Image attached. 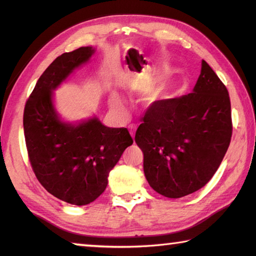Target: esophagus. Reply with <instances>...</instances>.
Instances as JSON below:
<instances>
[{
    "label": "esophagus",
    "mask_w": 256,
    "mask_h": 256,
    "mask_svg": "<svg viewBox=\"0 0 256 256\" xmlns=\"http://www.w3.org/2000/svg\"><path fill=\"white\" fill-rule=\"evenodd\" d=\"M128 130H130V133H131V136L132 138H134V136H136V125H130V128H128Z\"/></svg>",
    "instance_id": "esophagus-1"
}]
</instances>
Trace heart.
<instances>
[{"label": "heart", "instance_id": "obj_1", "mask_svg": "<svg viewBox=\"0 0 256 256\" xmlns=\"http://www.w3.org/2000/svg\"><path fill=\"white\" fill-rule=\"evenodd\" d=\"M160 92H162V88H160V86H156V88L151 89L148 94H146V102L149 104H154V102H157L160 96ZM115 104L118 106H120V102L118 98H115Z\"/></svg>", "mask_w": 256, "mask_h": 256}]
</instances>
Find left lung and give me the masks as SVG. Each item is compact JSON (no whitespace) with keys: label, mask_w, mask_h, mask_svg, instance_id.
I'll use <instances>...</instances> for the list:
<instances>
[{"label":"left lung","mask_w":256,"mask_h":256,"mask_svg":"<svg viewBox=\"0 0 256 256\" xmlns=\"http://www.w3.org/2000/svg\"><path fill=\"white\" fill-rule=\"evenodd\" d=\"M136 133L144 170L156 192L178 198L209 182L230 144L229 94L204 60L193 92L154 102Z\"/></svg>","instance_id":"8db88e82"}]
</instances>
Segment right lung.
Segmentation results:
<instances>
[{
    "mask_svg": "<svg viewBox=\"0 0 256 256\" xmlns=\"http://www.w3.org/2000/svg\"><path fill=\"white\" fill-rule=\"evenodd\" d=\"M94 53L80 47L56 58L38 79L24 112L28 157L40 183L52 196L86 206L105 190L108 174L133 138L125 128H107L97 118L80 123L60 120L55 90Z\"/></svg>",
    "mask_w": 256,
    "mask_h": 256,
    "instance_id": "add662e5",
    "label": "right lung"
}]
</instances>
